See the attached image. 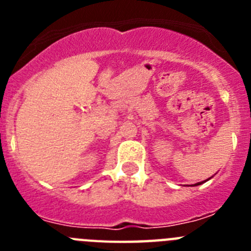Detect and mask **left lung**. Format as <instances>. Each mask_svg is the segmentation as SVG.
Returning a JSON list of instances; mask_svg holds the SVG:
<instances>
[{"label":"left lung","instance_id":"left-lung-1","mask_svg":"<svg viewBox=\"0 0 251 251\" xmlns=\"http://www.w3.org/2000/svg\"><path fill=\"white\" fill-rule=\"evenodd\" d=\"M206 181H207V179H206ZM206 181H203V182H206ZM203 182H199V183H196L195 186H199V185H201V183H203Z\"/></svg>","mask_w":251,"mask_h":251}]
</instances>
